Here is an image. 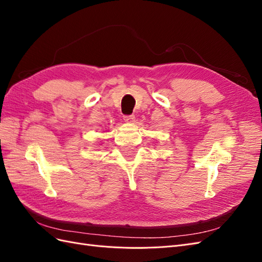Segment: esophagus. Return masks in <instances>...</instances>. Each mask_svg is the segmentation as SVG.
<instances>
[{"instance_id":"34e87169","label":"esophagus","mask_w":262,"mask_h":262,"mask_svg":"<svg viewBox=\"0 0 262 262\" xmlns=\"http://www.w3.org/2000/svg\"><path fill=\"white\" fill-rule=\"evenodd\" d=\"M123 119H124V121H125L126 123H133L134 121H136V117H134V115L124 116Z\"/></svg>"}]
</instances>
